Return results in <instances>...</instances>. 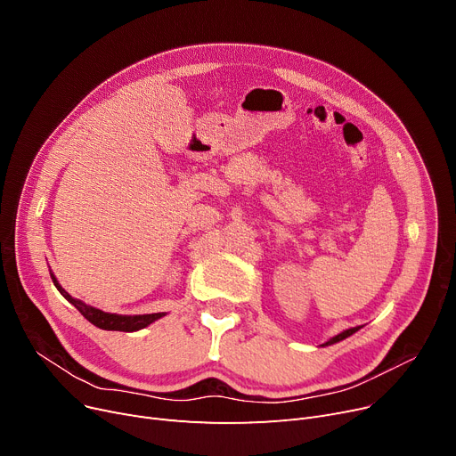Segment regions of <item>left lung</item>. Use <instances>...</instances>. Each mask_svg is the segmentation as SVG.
<instances>
[{
  "label": "left lung",
  "mask_w": 456,
  "mask_h": 456,
  "mask_svg": "<svg viewBox=\"0 0 456 456\" xmlns=\"http://www.w3.org/2000/svg\"><path fill=\"white\" fill-rule=\"evenodd\" d=\"M358 329H361V327H351V329H346V330H342L340 334H337V337H332V338H329L325 344H322V347H325V346H332V344H338V342L346 340L347 337H351V334H353V332H356Z\"/></svg>",
  "instance_id": "8db88e82"
}]
</instances>
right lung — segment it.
Returning a JSON list of instances; mask_svg holds the SVG:
<instances>
[{
  "instance_id": "add662e5",
  "label": "right lung",
  "mask_w": 456,
  "mask_h": 456,
  "mask_svg": "<svg viewBox=\"0 0 456 456\" xmlns=\"http://www.w3.org/2000/svg\"><path fill=\"white\" fill-rule=\"evenodd\" d=\"M50 275H52V281L55 284V289L62 294L64 299H68L71 305H74L79 313L98 329H103V330H124V332H134V330H140V329H146L148 325H151L153 322L160 320L162 316H166V313H155V314H134V316H124V314H112V313H103V310L95 308L92 305H86L83 303L81 299H76L71 297L62 286L59 284L57 277L53 275V272L50 270Z\"/></svg>"
}]
</instances>
